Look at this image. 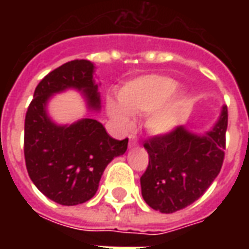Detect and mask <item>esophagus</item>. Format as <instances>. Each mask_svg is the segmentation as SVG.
Listing matches in <instances>:
<instances>
[{"instance_id":"34e87169","label":"esophagus","mask_w":249,"mask_h":249,"mask_svg":"<svg viewBox=\"0 0 249 249\" xmlns=\"http://www.w3.org/2000/svg\"><path fill=\"white\" fill-rule=\"evenodd\" d=\"M137 145V137L135 135H129V146Z\"/></svg>"}]
</instances>
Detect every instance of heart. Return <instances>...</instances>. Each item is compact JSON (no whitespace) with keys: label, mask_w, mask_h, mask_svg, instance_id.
<instances>
[{"label":"heart","mask_w":249,"mask_h":249,"mask_svg":"<svg viewBox=\"0 0 249 249\" xmlns=\"http://www.w3.org/2000/svg\"><path fill=\"white\" fill-rule=\"evenodd\" d=\"M178 82L165 76L149 74L125 84L119 92V102L109 101L110 117L121 126L129 128L132 116L146 114V125L155 133H168L184 117L187 96L175 93Z\"/></svg>","instance_id":"obj_1"}]
</instances>
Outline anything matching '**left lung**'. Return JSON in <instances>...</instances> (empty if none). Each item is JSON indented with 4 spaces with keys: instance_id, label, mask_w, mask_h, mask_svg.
<instances>
[{
    "instance_id": "obj_1",
    "label": "left lung",
    "mask_w": 249,
    "mask_h": 249,
    "mask_svg": "<svg viewBox=\"0 0 249 249\" xmlns=\"http://www.w3.org/2000/svg\"><path fill=\"white\" fill-rule=\"evenodd\" d=\"M228 110L207 135L191 133L184 126L144 142L149 155L141 176V195L151 208L173 213L201 197L220 173L224 161Z\"/></svg>"
}]
</instances>
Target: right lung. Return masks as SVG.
Instances as JSON below:
<instances>
[{
	"label": "right lung",
	"instance_id": "add662e5",
	"mask_svg": "<svg viewBox=\"0 0 249 249\" xmlns=\"http://www.w3.org/2000/svg\"><path fill=\"white\" fill-rule=\"evenodd\" d=\"M93 73L94 65L88 60L58 66L37 85L25 116L24 155L30 180L46 197L61 205L90 200L97 192L104 169L128 148V139L110 137L97 120L57 125L46 113L49 98L71 88L84 94L90 110H100Z\"/></svg>",
	"mask_w": 249,
	"mask_h": 249
}]
</instances>
